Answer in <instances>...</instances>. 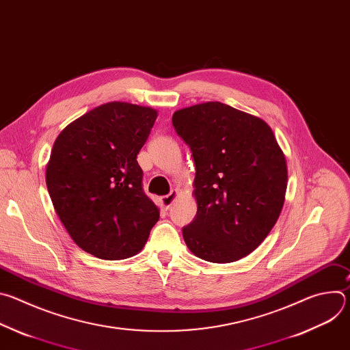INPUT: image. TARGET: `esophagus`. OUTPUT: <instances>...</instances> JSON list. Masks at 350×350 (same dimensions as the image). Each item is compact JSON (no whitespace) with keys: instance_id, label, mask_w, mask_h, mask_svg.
Listing matches in <instances>:
<instances>
[{"instance_id":"obj_1","label":"esophagus","mask_w":350,"mask_h":350,"mask_svg":"<svg viewBox=\"0 0 350 350\" xmlns=\"http://www.w3.org/2000/svg\"><path fill=\"white\" fill-rule=\"evenodd\" d=\"M177 195H178V191H177V189H174V191H172L170 193H167V195H165V196H162V198H161L162 206H163L166 211L172 206V204L174 202V199L177 198Z\"/></svg>"}]
</instances>
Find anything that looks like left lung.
<instances>
[{
	"mask_svg": "<svg viewBox=\"0 0 350 350\" xmlns=\"http://www.w3.org/2000/svg\"><path fill=\"white\" fill-rule=\"evenodd\" d=\"M195 163V219L183 227L189 251L212 263L254 252L274 227L285 199L286 162L266 122L221 103L173 115Z\"/></svg>",
	"mask_w": 350,
	"mask_h": 350,
	"instance_id": "1",
	"label": "left lung"
}]
</instances>
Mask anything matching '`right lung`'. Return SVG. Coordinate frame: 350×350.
<instances>
[{
  "label": "right lung",
  "instance_id": "add662e5",
  "mask_svg": "<svg viewBox=\"0 0 350 350\" xmlns=\"http://www.w3.org/2000/svg\"><path fill=\"white\" fill-rule=\"evenodd\" d=\"M157 116L151 108L108 103L72 122L54 144L49 196L72 239L95 258L135 255L159 220L137 162Z\"/></svg>",
  "mask_w": 350,
  "mask_h": 350
}]
</instances>
